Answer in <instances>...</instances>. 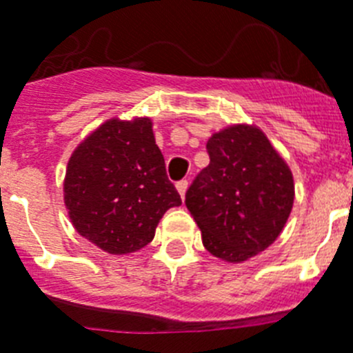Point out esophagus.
I'll list each match as a JSON object with an SVG mask.
<instances>
[{
	"mask_svg": "<svg viewBox=\"0 0 353 353\" xmlns=\"http://www.w3.org/2000/svg\"><path fill=\"white\" fill-rule=\"evenodd\" d=\"M176 191L180 193V196H182V200L185 198V191H188V180H180V182H176Z\"/></svg>",
	"mask_w": 353,
	"mask_h": 353,
	"instance_id": "1",
	"label": "esophagus"
}]
</instances>
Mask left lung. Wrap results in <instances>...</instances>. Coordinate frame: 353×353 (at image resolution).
Wrapping results in <instances>:
<instances>
[{"instance_id": "left-lung-1", "label": "left lung", "mask_w": 353, "mask_h": 353, "mask_svg": "<svg viewBox=\"0 0 353 353\" xmlns=\"http://www.w3.org/2000/svg\"><path fill=\"white\" fill-rule=\"evenodd\" d=\"M209 165L185 193L203 247L243 263L272 245L294 205L288 164L254 124H232L208 141Z\"/></svg>"}]
</instances>
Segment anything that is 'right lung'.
<instances>
[{
    "label": "right lung",
    "instance_id": "right-lung-1",
    "mask_svg": "<svg viewBox=\"0 0 353 353\" xmlns=\"http://www.w3.org/2000/svg\"><path fill=\"white\" fill-rule=\"evenodd\" d=\"M63 191L75 231L117 256L148 245L164 212L182 203L150 117H113L93 130L70 157Z\"/></svg>",
    "mask_w": 353,
    "mask_h": 353
}]
</instances>
